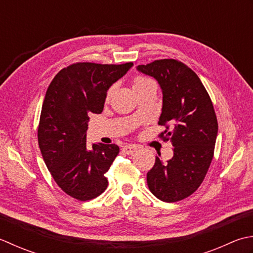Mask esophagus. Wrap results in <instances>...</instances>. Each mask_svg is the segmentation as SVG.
<instances>
[{
	"label": "esophagus",
	"instance_id": "esophagus-1",
	"mask_svg": "<svg viewBox=\"0 0 253 253\" xmlns=\"http://www.w3.org/2000/svg\"><path fill=\"white\" fill-rule=\"evenodd\" d=\"M136 151H137V147L133 145H126L122 147V152L125 154H127V155H133Z\"/></svg>",
	"mask_w": 253,
	"mask_h": 253
}]
</instances>
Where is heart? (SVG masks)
Masks as SVG:
<instances>
[{
	"instance_id": "obj_1",
	"label": "heart",
	"mask_w": 253,
	"mask_h": 253,
	"mask_svg": "<svg viewBox=\"0 0 253 253\" xmlns=\"http://www.w3.org/2000/svg\"><path fill=\"white\" fill-rule=\"evenodd\" d=\"M152 85H155V84H154V82L151 79H148V77H145V76H136V77H134V80L132 82L133 89L135 90V92H138V91H141L143 89H145L146 87L152 86ZM113 89H115V88H113V87H110L109 90L107 91V96H106V99L107 100H109L110 98H111V96L113 94Z\"/></svg>"
}]
</instances>
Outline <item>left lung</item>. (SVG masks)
<instances>
[{
  "label": "left lung",
  "instance_id": "left-lung-1",
  "mask_svg": "<svg viewBox=\"0 0 253 253\" xmlns=\"http://www.w3.org/2000/svg\"><path fill=\"white\" fill-rule=\"evenodd\" d=\"M142 73L153 76L163 90V109L158 125L166 127L159 134L173 146L167 163L158 154L147 172L151 192L164 202H178L197 191L208 173L214 156L217 118L202 82L182 62L155 60L138 65Z\"/></svg>",
  "mask_w": 253,
  "mask_h": 253
}]
</instances>
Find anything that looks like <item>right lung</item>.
I'll return each mask as SVG.
<instances>
[{
  "mask_svg": "<svg viewBox=\"0 0 253 253\" xmlns=\"http://www.w3.org/2000/svg\"><path fill=\"white\" fill-rule=\"evenodd\" d=\"M132 65L71 64L54 76L45 92L38 126L39 148L56 184L76 200L95 199L108 187L105 173L119 146L97 143L87 147L88 115L102 112L107 90Z\"/></svg>",
  "mask_w": 253,
  "mask_h": 253,
  "instance_id": "obj_1",
  "label": "right lung"
}]
</instances>
